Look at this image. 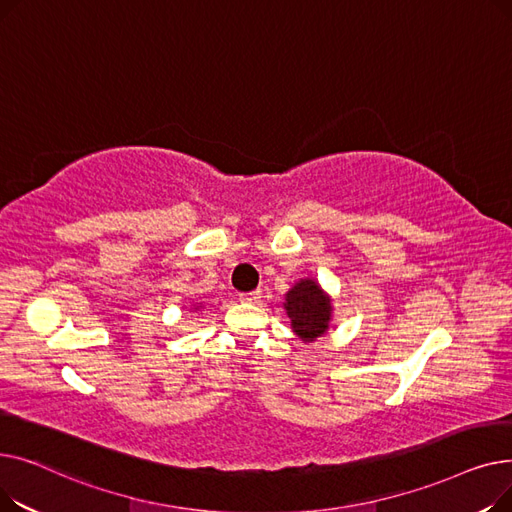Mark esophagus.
Returning <instances> with one entry per match:
<instances>
[{
  "label": "esophagus",
  "instance_id": "34e87169",
  "mask_svg": "<svg viewBox=\"0 0 512 512\" xmlns=\"http://www.w3.org/2000/svg\"><path fill=\"white\" fill-rule=\"evenodd\" d=\"M261 299V292L259 290H253V292H245V294H238V301L240 303H257Z\"/></svg>",
  "mask_w": 512,
  "mask_h": 512
}]
</instances>
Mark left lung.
I'll return each mask as SVG.
<instances>
[{
    "label": "left lung",
    "mask_w": 512,
    "mask_h": 512,
    "mask_svg": "<svg viewBox=\"0 0 512 512\" xmlns=\"http://www.w3.org/2000/svg\"><path fill=\"white\" fill-rule=\"evenodd\" d=\"M284 309L292 332L305 344L326 336L332 326V299L313 278H301L284 294Z\"/></svg>",
    "instance_id": "8db88e82"
}]
</instances>
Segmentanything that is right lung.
Instances as JSON below:
<instances>
[{"mask_svg":"<svg viewBox=\"0 0 512 512\" xmlns=\"http://www.w3.org/2000/svg\"><path fill=\"white\" fill-rule=\"evenodd\" d=\"M203 309V305L201 303H195V305H191V311H201Z\"/></svg>","mask_w":512,"mask_h":512,"instance_id":"obj_1","label":"right lung"}]
</instances>
